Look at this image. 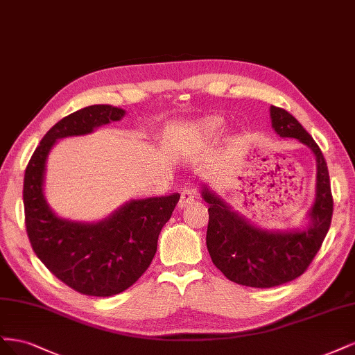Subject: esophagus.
<instances>
[{
  "label": "esophagus",
  "instance_id": "obj_1",
  "mask_svg": "<svg viewBox=\"0 0 355 355\" xmlns=\"http://www.w3.org/2000/svg\"><path fill=\"white\" fill-rule=\"evenodd\" d=\"M196 200V190L193 189H186L182 190L180 194V200H178V208H186L190 203Z\"/></svg>",
  "mask_w": 355,
  "mask_h": 355
}]
</instances>
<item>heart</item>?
I'll return each instance as SVG.
<instances>
[{
    "label": "heart",
    "instance_id": "heart-1",
    "mask_svg": "<svg viewBox=\"0 0 355 355\" xmlns=\"http://www.w3.org/2000/svg\"><path fill=\"white\" fill-rule=\"evenodd\" d=\"M225 127V122L223 118L211 116L200 119L194 123H190L187 132L193 140L198 143H209L218 137Z\"/></svg>",
    "mask_w": 355,
    "mask_h": 355
}]
</instances>
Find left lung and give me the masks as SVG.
<instances>
[{
    "instance_id": "1",
    "label": "left lung",
    "mask_w": 355,
    "mask_h": 355,
    "mask_svg": "<svg viewBox=\"0 0 355 355\" xmlns=\"http://www.w3.org/2000/svg\"><path fill=\"white\" fill-rule=\"evenodd\" d=\"M270 118L274 132L298 140L315 157L314 202L301 228L261 227L234 211L209 182L200 186L202 199L209 203L207 246L212 262L228 280L250 288H272L300 277L322 246L334 212L327 165L313 137L280 107L271 106Z\"/></svg>"
}]
</instances>
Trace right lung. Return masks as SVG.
I'll list each match as a JSON object with an SVG mask.
<instances>
[{"instance_id":"add662e5","label":"right lung","mask_w":355,"mask_h":355,"mask_svg":"<svg viewBox=\"0 0 355 355\" xmlns=\"http://www.w3.org/2000/svg\"><path fill=\"white\" fill-rule=\"evenodd\" d=\"M125 113L110 105L71 113L44 135L25 171V223L33 252L57 279L88 296L118 295L141 277L180 199V193L131 199L98 221L63 218L51 209L45 196V173L55 143L94 132L121 121Z\"/></svg>"}]
</instances>
